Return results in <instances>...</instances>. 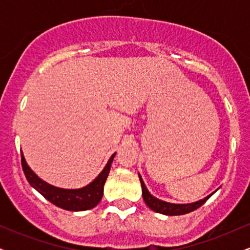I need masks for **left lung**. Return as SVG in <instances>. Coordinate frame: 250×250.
Returning a JSON list of instances; mask_svg holds the SVG:
<instances>
[{
  "mask_svg": "<svg viewBox=\"0 0 250 250\" xmlns=\"http://www.w3.org/2000/svg\"><path fill=\"white\" fill-rule=\"evenodd\" d=\"M139 177H140V182H141V187H142V197L143 200H145L146 205L148 206L149 208L151 209V210L156 211V213H160V214H163V215H168V216H176V215H183V214H188L190 213V211H194L195 209L200 208L201 206L203 205V203L207 201L209 197L211 196V195L215 194V191H213L211 194H209L208 196L203 197V199H201L199 201H196V202H191V203H171V202H167V201H163V200H160L157 199V197H155L154 195H151L149 193V190L146 187L145 182H143L141 175L139 174Z\"/></svg>",
  "mask_w": 250,
  "mask_h": 250,
  "instance_id": "8db88e82",
  "label": "left lung"
}]
</instances>
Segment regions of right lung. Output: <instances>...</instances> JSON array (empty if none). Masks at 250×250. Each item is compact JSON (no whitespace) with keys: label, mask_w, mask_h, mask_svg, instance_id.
Listing matches in <instances>:
<instances>
[{"label":"right lung","mask_w":250,"mask_h":250,"mask_svg":"<svg viewBox=\"0 0 250 250\" xmlns=\"http://www.w3.org/2000/svg\"><path fill=\"white\" fill-rule=\"evenodd\" d=\"M116 153H114L109 157L107 165L102 169V171L91 181L90 183L82 188L67 189L60 188L50 183L43 181L35 174V171L28 166L24 159V155L21 151L22 156V168L28 182L34 189H36L42 196H44L49 202L55 205L56 207L64 209L69 211H82L96 207L103 196V187H104L105 180H107L109 171H110L111 162Z\"/></svg>","instance_id":"add662e5"}]
</instances>
